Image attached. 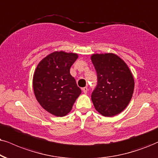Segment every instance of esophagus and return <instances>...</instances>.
Listing matches in <instances>:
<instances>
[{"label": "esophagus", "mask_w": 158, "mask_h": 158, "mask_svg": "<svg viewBox=\"0 0 158 158\" xmlns=\"http://www.w3.org/2000/svg\"><path fill=\"white\" fill-rule=\"evenodd\" d=\"M82 90H83L84 93L86 94L87 93V91H88V88H87V87H83V88H82Z\"/></svg>", "instance_id": "obj_1"}]
</instances>
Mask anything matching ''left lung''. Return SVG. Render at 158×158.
Wrapping results in <instances>:
<instances>
[{
  "mask_svg": "<svg viewBox=\"0 0 158 158\" xmlns=\"http://www.w3.org/2000/svg\"><path fill=\"white\" fill-rule=\"evenodd\" d=\"M98 82L91 95L94 106L104 117L122 112L131 101L134 79L126 63L111 53L95 54L91 57Z\"/></svg>",
  "mask_w": 158,
  "mask_h": 158,
  "instance_id": "8db88e82",
  "label": "left lung"
}]
</instances>
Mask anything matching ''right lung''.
Listing matches in <instances>:
<instances>
[{"label": "right lung", "instance_id": "add662e5", "mask_svg": "<svg viewBox=\"0 0 158 158\" xmlns=\"http://www.w3.org/2000/svg\"><path fill=\"white\" fill-rule=\"evenodd\" d=\"M77 54L55 52L39 63L33 76V86L38 102L57 117L66 115L81 93L70 69Z\"/></svg>", "mask_w": 158, "mask_h": 158}]
</instances>
